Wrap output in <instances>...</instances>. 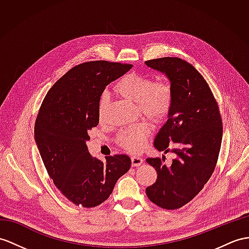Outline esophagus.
Listing matches in <instances>:
<instances>
[{"instance_id":"esophagus-1","label":"esophagus","mask_w":249,"mask_h":249,"mask_svg":"<svg viewBox=\"0 0 249 249\" xmlns=\"http://www.w3.org/2000/svg\"><path fill=\"white\" fill-rule=\"evenodd\" d=\"M131 162H132V167H139L143 162V160L139 156H132Z\"/></svg>"}]
</instances>
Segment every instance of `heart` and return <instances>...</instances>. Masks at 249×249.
<instances>
[{
    "mask_svg": "<svg viewBox=\"0 0 249 249\" xmlns=\"http://www.w3.org/2000/svg\"><path fill=\"white\" fill-rule=\"evenodd\" d=\"M114 93L120 98L134 102L142 117L153 124L165 120L172 107V88L166 79L153 80L147 75L130 72L121 77L114 86ZM110 97L107 93L100 96L98 105V117L102 121L106 117ZM150 134L147 124H139L120 132L117 143L131 153L141 151L144 141Z\"/></svg>",
    "mask_w": 249,
    "mask_h": 249,
    "instance_id": "1",
    "label": "heart"
}]
</instances>
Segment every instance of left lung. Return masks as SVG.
<instances>
[{"label": "left lung", "instance_id": "left-lung-1", "mask_svg": "<svg viewBox=\"0 0 249 249\" xmlns=\"http://www.w3.org/2000/svg\"><path fill=\"white\" fill-rule=\"evenodd\" d=\"M145 64L170 80L172 107L154 147L175 154L171 166L163 165L159 157L147 159L157 179L145 192L160 207L178 209L198 195L214 171L223 136L221 114L208 83L190 63L163 57Z\"/></svg>", "mask_w": 249, "mask_h": 249}]
</instances>
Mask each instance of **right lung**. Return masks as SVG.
<instances>
[{
    "label": "right lung",
    "instance_id": "add662e5",
    "mask_svg": "<svg viewBox=\"0 0 249 249\" xmlns=\"http://www.w3.org/2000/svg\"><path fill=\"white\" fill-rule=\"evenodd\" d=\"M131 64L90 61L76 65L53 84L35 124V141L54 186L75 205L92 208L104 203L120 177L129 171L128 155L107 156L88 150L89 131L99 123L98 105L107 84Z\"/></svg>",
    "mask_w": 249,
    "mask_h": 249
}]
</instances>
